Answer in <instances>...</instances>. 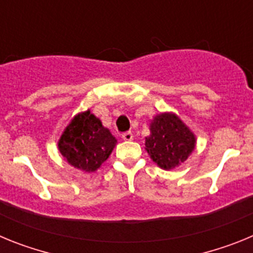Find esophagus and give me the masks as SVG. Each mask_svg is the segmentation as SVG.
I'll return each mask as SVG.
<instances>
[{"label":"esophagus","instance_id":"obj_1","mask_svg":"<svg viewBox=\"0 0 253 253\" xmlns=\"http://www.w3.org/2000/svg\"><path fill=\"white\" fill-rule=\"evenodd\" d=\"M122 138L124 140H131L133 139V133L131 131H125V133L122 134Z\"/></svg>","mask_w":253,"mask_h":253}]
</instances>
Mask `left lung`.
<instances>
[{"mask_svg":"<svg viewBox=\"0 0 253 253\" xmlns=\"http://www.w3.org/2000/svg\"><path fill=\"white\" fill-rule=\"evenodd\" d=\"M195 147V137L186 125L172 114H161L151 124L146 149L161 169H171L186 161Z\"/></svg>","mask_w":253,"mask_h":253,"instance_id":"8db88e82","label":"left lung"}]
</instances>
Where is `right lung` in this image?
<instances>
[{"mask_svg": "<svg viewBox=\"0 0 253 253\" xmlns=\"http://www.w3.org/2000/svg\"><path fill=\"white\" fill-rule=\"evenodd\" d=\"M116 139L95 115L86 111L73 118L60 137L58 147L67 162L76 169L93 172L107 160Z\"/></svg>", "mask_w": 253, "mask_h": 253, "instance_id": "1", "label": "right lung"}]
</instances>
